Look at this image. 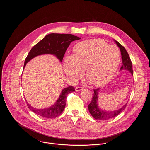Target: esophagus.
<instances>
[{
    "label": "esophagus",
    "mask_w": 150,
    "mask_h": 150,
    "mask_svg": "<svg viewBox=\"0 0 150 150\" xmlns=\"http://www.w3.org/2000/svg\"><path fill=\"white\" fill-rule=\"evenodd\" d=\"M82 90H83V88L81 87H78L75 88V91H81Z\"/></svg>",
    "instance_id": "esophagus-1"
}]
</instances>
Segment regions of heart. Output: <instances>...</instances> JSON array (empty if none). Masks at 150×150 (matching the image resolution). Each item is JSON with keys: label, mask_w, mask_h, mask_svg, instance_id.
Masks as SVG:
<instances>
[{"label": "heart", "mask_w": 150, "mask_h": 150, "mask_svg": "<svg viewBox=\"0 0 150 150\" xmlns=\"http://www.w3.org/2000/svg\"><path fill=\"white\" fill-rule=\"evenodd\" d=\"M74 55H68L64 59V71L72 81L80 77L85 69L89 80L100 86L112 79L120 63L118 49L101 39L79 42L74 46Z\"/></svg>", "instance_id": "b5f03b06"}]
</instances>
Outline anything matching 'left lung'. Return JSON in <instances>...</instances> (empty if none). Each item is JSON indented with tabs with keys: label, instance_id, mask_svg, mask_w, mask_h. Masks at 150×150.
<instances>
[{
	"label": "left lung",
	"instance_id": "left-lung-1",
	"mask_svg": "<svg viewBox=\"0 0 150 150\" xmlns=\"http://www.w3.org/2000/svg\"><path fill=\"white\" fill-rule=\"evenodd\" d=\"M115 41L116 43L117 46L119 47L121 52V56H122V66L120 68V71L126 70L127 71H129L130 73H131V74L133 75L132 62L129 54H128L125 47L122 46L118 41L116 40H115ZM99 90H100L99 88L94 90V94L93 96L92 100L88 105V110L91 115L95 119L101 120H105L110 119L117 116L120 113H121L125 109L127 105V103L125 105H123L122 108L113 111H107V110H104L100 109L98 104V95Z\"/></svg>",
	"mask_w": 150,
	"mask_h": 150
}]
</instances>
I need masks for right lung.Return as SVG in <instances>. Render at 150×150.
<instances>
[{
	"mask_svg": "<svg viewBox=\"0 0 150 150\" xmlns=\"http://www.w3.org/2000/svg\"><path fill=\"white\" fill-rule=\"evenodd\" d=\"M80 38L71 34L52 33L46 35L30 51L25 60L24 69L30 60L37 56L42 54L54 55L62 62L65 52L71 42ZM74 91L75 88L72 86L63 89L56 103L48 108L35 109L27 103L28 108L33 112L42 117L51 119L55 118L60 115L65 109L68 95Z\"/></svg>",
	"mask_w": 150,
	"mask_h": 150,
	"instance_id": "right-lung-1",
	"label": "right lung"
}]
</instances>
